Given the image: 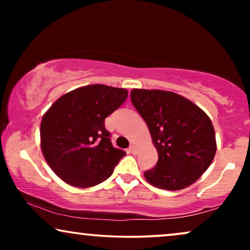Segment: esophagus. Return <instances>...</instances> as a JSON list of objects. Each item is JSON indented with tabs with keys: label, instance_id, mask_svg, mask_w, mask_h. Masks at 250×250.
I'll return each instance as SVG.
<instances>
[{
	"label": "esophagus",
	"instance_id": "esophagus-1",
	"mask_svg": "<svg viewBox=\"0 0 250 250\" xmlns=\"http://www.w3.org/2000/svg\"><path fill=\"white\" fill-rule=\"evenodd\" d=\"M128 151L132 152V153H138V148H136L135 146H131L128 148Z\"/></svg>",
	"mask_w": 250,
	"mask_h": 250
}]
</instances>
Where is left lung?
<instances>
[{"instance_id": "obj_1", "label": "left lung", "mask_w": 250, "mask_h": 250, "mask_svg": "<svg viewBox=\"0 0 250 250\" xmlns=\"http://www.w3.org/2000/svg\"><path fill=\"white\" fill-rule=\"evenodd\" d=\"M131 100L148 125L158 152L156 167L145 172L146 180L170 191L196 182L216 153L215 131L206 112L169 91L134 88Z\"/></svg>"}]
</instances>
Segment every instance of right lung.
Returning <instances> with one entry per match:
<instances>
[{"instance_id":"add662e5","label":"right lung","mask_w":250,"mask_h":250,"mask_svg":"<svg viewBox=\"0 0 250 250\" xmlns=\"http://www.w3.org/2000/svg\"><path fill=\"white\" fill-rule=\"evenodd\" d=\"M127 95L125 88L86 85L63 94L43 115L41 149L63 182L91 188L111 175L126 152L114 148L104 119Z\"/></svg>"}]
</instances>
